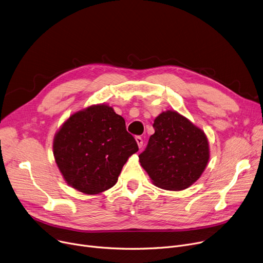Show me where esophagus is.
<instances>
[{"label":"esophagus","instance_id":"obj_1","mask_svg":"<svg viewBox=\"0 0 263 263\" xmlns=\"http://www.w3.org/2000/svg\"><path fill=\"white\" fill-rule=\"evenodd\" d=\"M135 141L137 143V146H139V148L141 149L143 147V139H142V137L141 136H136L135 137Z\"/></svg>","mask_w":263,"mask_h":263}]
</instances>
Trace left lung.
I'll list each match as a JSON object with an SVG mask.
<instances>
[{"label":"left lung","mask_w":263,"mask_h":263,"mask_svg":"<svg viewBox=\"0 0 263 263\" xmlns=\"http://www.w3.org/2000/svg\"><path fill=\"white\" fill-rule=\"evenodd\" d=\"M140 163L156 186L167 191H182L194 184L210 159L206 135L177 110L167 109L154 121Z\"/></svg>","instance_id":"8db88e82"}]
</instances>
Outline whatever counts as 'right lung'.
<instances>
[{
    "label": "right lung",
    "mask_w": 263,
    "mask_h": 263,
    "mask_svg": "<svg viewBox=\"0 0 263 263\" xmlns=\"http://www.w3.org/2000/svg\"><path fill=\"white\" fill-rule=\"evenodd\" d=\"M137 151L126 121L105 103L69 116L53 139V156L64 180L87 195L113 187L123 165Z\"/></svg>",
    "instance_id": "add662e5"
}]
</instances>
